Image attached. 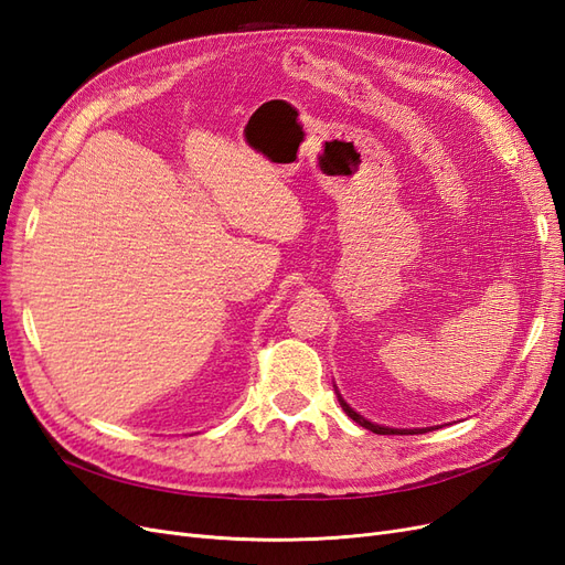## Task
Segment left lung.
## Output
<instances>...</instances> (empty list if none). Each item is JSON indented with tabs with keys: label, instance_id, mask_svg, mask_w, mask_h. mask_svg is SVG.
Masks as SVG:
<instances>
[{
	"label": "left lung",
	"instance_id": "obj_1",
	"mask_svg": "<svg viewBox=\"0 0 565 565\" xmlns=\"http://www.w3.org/2000/svg\"><path fill=\"white\" fill-rule=\"evenodd\" d=\"M339 396V393H337ZM339 403H341V407H344V413L355 422V424H361V426H365V429H370L372 434H382V436H407V434H424V431H431V429H388V426H380V424H372V422H367L365 417H361L355 413L353 407H349L347 405V401L339 396Z\"/></svg>",
	"mask_w": 565,
	"mask_h": 565
}]
</instances>
